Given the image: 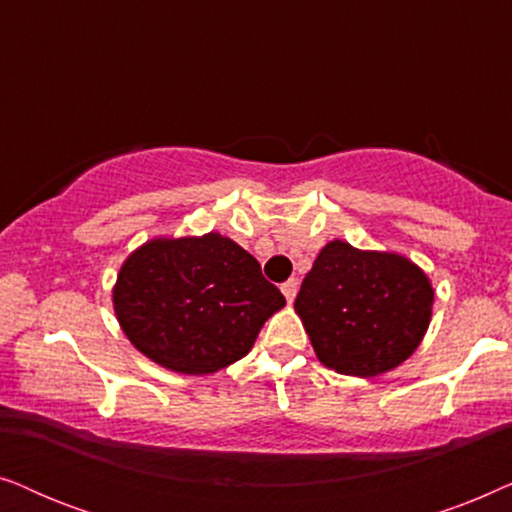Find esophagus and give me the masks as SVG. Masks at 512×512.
<instances>
[{
    "label": "esophagus",
    "mask_w": 512,
    "mask_h": 512,
    "mask_svg": "<svg viewBox=\"0 0 512 512\" xmlns=\"http://www.w3.org/2000/svg\"><path fill=\"white\" fill-rule=\"evenodd\" d=\"M282 293H284L286 303H293V298H296V293H298V282H296V279H289V282H284L282 284Z\"/></svg>",
    "instance_id": "obj_1"
}]
</instances>
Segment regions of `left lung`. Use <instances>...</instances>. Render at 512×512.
I'll use <instances>...</instances> for the list:
<instances>
[{"label": "left lung", "instance_id": "obj_1", "mask_svg": "<svg viewBox=\"0 0 512 512\" xmlns=\"http://www.w3.org/2000/svg\"><path fill=\"white\" fill-rule=\"evenodd\" d=\"M293 307L326 368L377 377L424 340L433 286L408 256L333 240L319 251Z\"/></svg>", "mask_w": 512, "mask_h": 512}]
</instances>
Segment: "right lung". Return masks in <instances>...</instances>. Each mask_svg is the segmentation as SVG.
I'll list each match as a JSON object with an SVG mask.
<instances>
[{"instance_id": "right-lung-1", "label": "right lung", "mask_w": 512, "mask_h": 512, "mask_svg": "<svg viewBox=\"0 0 512 512\" xmlns=\"http://www.w3.org/2000/svg\"><path fill=\"white\" fill-rule=\"evenodd\" d=\"M111 298L135 349L181 375L240 361L286 305L256 258L221 233L144 242L123 261Z\"/></svg>"}]
</instances>
